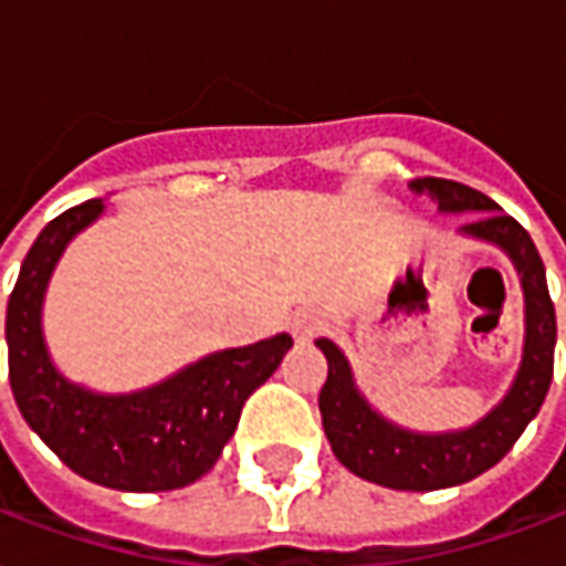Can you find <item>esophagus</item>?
<instances>
[{
    "label": "esophagus",
    "instance_id": "obj_1",
    "mask_svg": "<svg viewBox=\"0 0 566 566\" xmlns=\"http://www.w3.org/2000/svg\"><path fill=\"white\" fill-rule=\"evenodd\" d=\"M321 326H324V321H321V315H315V312H296V315L291 317V333H294L300 342H308L312 336H317Z\"/></svg>",
    "mask_w": 566,
    "mask_h": 566
}]
</instances>
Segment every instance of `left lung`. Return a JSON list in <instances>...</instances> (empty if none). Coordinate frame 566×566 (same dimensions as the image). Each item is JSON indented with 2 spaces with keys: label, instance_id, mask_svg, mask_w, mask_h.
Segmentation results:
<instances>
[{
  "label": "left lung",
  "instance_id": "obj_1",
  "mask_svg": "<svg viewBox=\"0 0 566 566\" xmlns=\"http://www.w3.org/2000/svg\"><path fill=\"white\" fill-rule=\"evenodd\" d=\"M411 191L429 195L443 216L480 212L459 233L468 240L495 245L510 258L522 284L525 300V342L516 378L492 411L464 429L450 432H413L371 405L354 380V368L345 350L317 338L315 345L326 357V384L321 389V420L333 453L350 474L368 483L399 489V492H432L474 480L510 453V447L525 432L539 405L546 399L555 363V305L549 300L546 266L528 230L501 212L495 200L450 179H417Z\"/></svg>",
  "mask_w": 566,
  "mask_h": 566
}]
</instances>
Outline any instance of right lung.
<instances>
[{
  "label": "right lung",
  "instance_id": "add662e5",
  "mask_svg": "<svg viewBox=\"0 0 566 566\" xmlns=\"http://www.w3.org/2000/svg\"><path fill=\"white\" fill-rule=\"evenodd\" d=\"M104 216V200L62 212L38 233L8 300V378L29 429L74 474L119 492H170L219 462L242 405L294 347L287 333L224 347L132 392L65 378L44 338L50 275L71 240Z\"/></svg>",
  "mask_w": 566,
  "mask_h": 566
}]
</instances>
